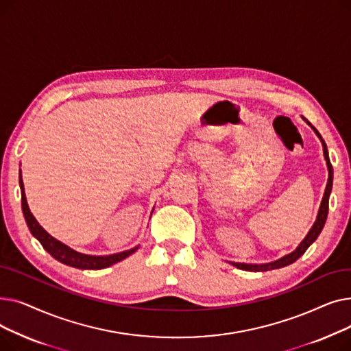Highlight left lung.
Returning a JSON list of instances; mask_svg holds the SVG:
<instances>
[{"instance_id": "8db88e82", "label": "left lung", "mask_w": 351, "mask_h": 351, "mask_svg": "<svg viewBox=\"0 0 351 351\" xmlns=\"http://www.w3.org/2000/svg\"><path fill=\"white\" fill-rule=\"evenodd\" d=\"M302 118H303V121H304L308 126H311L313 131H315V134L319 136V139H320V142H322V146H323V155H324L326 165H327V171H328L327 185H326V189H324V193H323V199H322V204H320V208H319V212H317L315 223H313V226L310 228V230L307 232V234L304 236L303 241L299 243V246H298L296 249H294L291 253H289V254L280 257V259L274 261V262L262 263V265L230 262V265L234 266V267H237V269L247 270V271H266V270H273V269H280V267L289 266V265L296 262V261L299 259V257H302L303 253L308 249L310 245L315 243V241L319 237V234L322 233V230H323V228H324L326 219H327V213H328V197H330V193H331V188H333V166H331V163H330L327 145H326L324 139L322 138V135L319 134V131H317V129H316L315 126H313L304 117H302Z\"/></svg>"}]
</instances>
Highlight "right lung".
Wrapping results in <instances>:
<instances>
[{
	"instance_id": "obj_1",
	"label": "right lung",
	"mask_w": 351,
	"mask_h": 351,
	"mask_svg": "<svg viewBox=\"0 0 351 351\" xmlns=\"http://www.w3.org/2000/svg\"><path fill=\"white\" fill-rule=\"evenodd\" d=\"M20 188H21V206H23V213L25 217L27 226L29 229V232L32 233V236L38 241L43 247L58 262L71 266V267H77V269H82V270H98V269H105L112 266L123 259H126L128 256H131L132 253H135L138 250L139 246H135L129 250H123L119 253H114V254H106V256H94V254H85L81 252H77L71 249L69 246H66L65 243L60 242L58 239H55L53 236H51L34 217V215L31 213L28 204H27V197H25V191H24V182H23V176H21V169H20Z\"/></svg>"
}]
</instances>
